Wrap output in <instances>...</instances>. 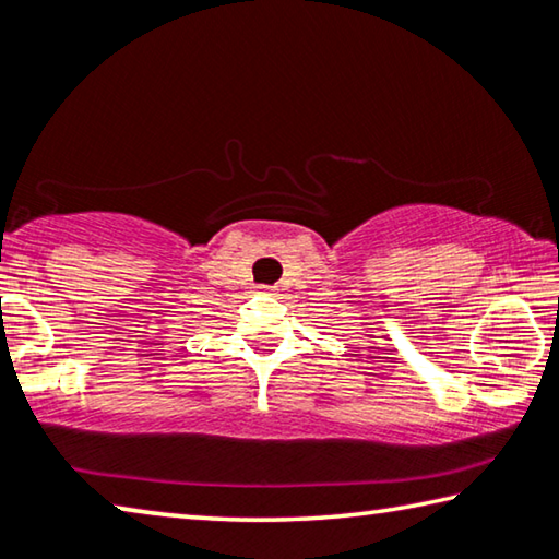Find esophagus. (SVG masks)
Masks as SVG:
<instances>
[{"mask_svg": "<svg viewBox=\"0 0 559 559\" xmlns=\"http://www.w3.org/2000/svg\"><path fill=\"white\" fill-rule=\"evenodd\" d=\"M266 290H269V293H271V288H266Z\"/></svg>", "mask_w": 559, "mask_h": 559, "instance_id": "obj_1", "label": "esophagus"}]
</instances>
